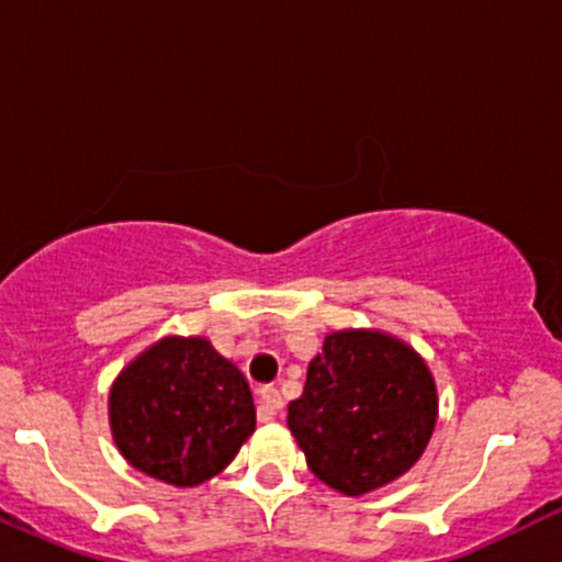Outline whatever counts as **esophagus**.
Segmentation results:
<instances>
[{
	"mask_svg": "<svg viewBox=\"0 0 562 562\" xmlns=\"http://www.w3.org/2000/svg\"><path fill=\"white\" fill-rule=\"evenodd\" d=\"M261 396V404H259V420H272L277 412L282 409V393L274 389V385H263L259 391Z\"/></svg>",
	"mask_w": 562,
	"mask_h": 562,
	"instance_id": "obj_1",
	"label": "esophagus"
}]
</instances>
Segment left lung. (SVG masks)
I'll return each mask as SVG.
<instances>
[{"mask_svg": "<svg viewBox=\"0 0 562 562\" xmlns=\"http://www.w3.org/2000/svg\"><path fill=\"white\" fill-rule=\"evenodd\" d=\"M436 415L434 378L409 346L383 333L346 330L327 335L308 362L288 425L312 473L359 496L420 460Z\"/></svg>", "mask_w": 562, "mask_h": 562, "instance_id": "1", "label": "left lung"}]
</instances>
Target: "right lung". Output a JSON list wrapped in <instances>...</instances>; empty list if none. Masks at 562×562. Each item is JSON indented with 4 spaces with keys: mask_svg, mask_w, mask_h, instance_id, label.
Wrapping results in <instances>:
<instances>
[{
    "mask_svg": "<svg viewBox=\"0 0 562 562\" xmlns=\"http://www.w3.org/2000/svg\"><path fill=\"white\" fill-rule=\"evenodd\" d=\"M111 428L142 473L198 486L222 473L256 430L248 380L205 338H164L121 372Z\"/></svg>",
    "mask_w": 562,
    "mask_h": 562,
    "instance_id": "1",
    "label": "right lung"
}]
</instances>
